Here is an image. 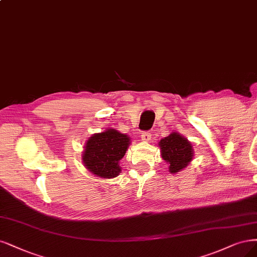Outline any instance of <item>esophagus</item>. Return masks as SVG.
Here are the masks:
<instances>
[{
  "label": "esophagus",
  "instance_id": "esophagus-1",
  "mask_svg": "<svg viewBox=\"0 0 257 257\" xmlns=\"http://www.w3.org/2000/svg\"><path fill=\"white\" fill-rule=\"evenodd\" d=\"M140 137L144 141H150L151 140V134L149 132H143L140 133Z\"/></svg>",
  "mask_w": 257,
  "mask_h": 257
}]
</instances>
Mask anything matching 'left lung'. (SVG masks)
<instances>
[{
  "mask_svg": "<svg viewBox=\"0 0 257 257\" xmlns=\"http://www.w3.org/2000/svg\"><path fill=\"white\" fill-rule=\"evenodd\" d=\"M158 147L164 161L169 165V172L175 174L187 167L192 161L194 151L190 141L178 132L159 140Z\"/></svg>",
  "mask_w": 257,
  "mask_h": 257,
  "instance_id": "obj_1",
  "label": "left lung"
}]
</instances>
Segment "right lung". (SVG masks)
I'll return each instance as SVG.
<instances>
[{
  "instance_id": "obj_1",
  "label": "right lung",
  "mask_w": 257,
  "mask_h": 257,
  "mask_svg": "<svg viewBox=\"0 0 257 257\" xmlns=\"http://www.w3.org/2000/svg\"><path fill=\"white\" fill-rule=\"evenodd\" d=\"M131 145V138L116 128H106L88 138L84 147L82 162L94 176L112 179L121 172L120 161Z\"/></svg>"
}]
</instances>
